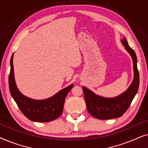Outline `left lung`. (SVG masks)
I'll use <instances>...</instances> for the list:
<instances>
[{
	"instance_id": "left-lung-1",
	"label": "left lung",
	"mask_w": 148,
	"mask_h": 148,
	"mask_svg": "<svg viewBox=\"0 0 148 148\" xmlns=\"http://www.w3.org/2000/svg\"><path fill=\"white\" fill-rule=\"evenodd\" d=\"M122 43L132 57L134 69V79L126 92L116 98H105L97 96L86 87L82 88L87 109L92 116L98 119L107 120L122 116L128 109L138 91L139 75L137 66L136 54L129 46L125 38H123Z\"/></svg>"
}]
</instances>
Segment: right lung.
<instances>
[{"label": "right lung", "mask_w": 148, "mask_h": 148, "mask_svg": "<svg viewBox=\"0 0 148 148\" xmlns=\"http://www.w3.org/2000/svg\"><path fill=\"white\" fill-rule=\"evenodd\" d=\"M13 54L11 58V71L9 75V90L21 112L29 120L36 122H49L62 114L64 100L73 85L60 90L51 98L44 100H32L24 96L18 90L14 79Z\"/></svg>", "instance_id": "1"}]
</instances>
